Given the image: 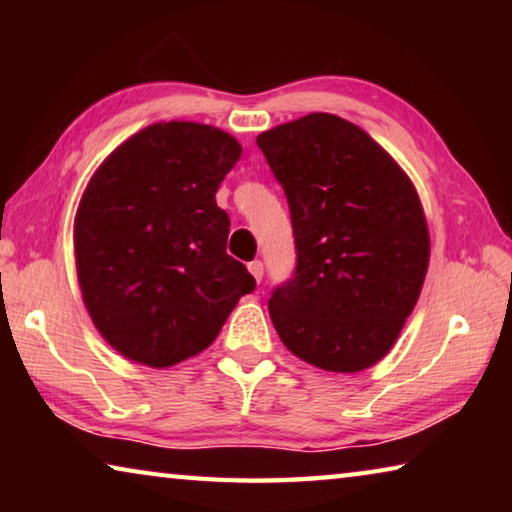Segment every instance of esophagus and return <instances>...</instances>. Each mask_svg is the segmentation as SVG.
<instances>
[{
  "mask_svg": "<svg viewBox=\"0 0 512 512\" xmlns=\"http://www.w3.org/2000/svg\"><path fill=\"white\" fill-rule=\"evenodd\" d=\"M248 271H250V275L255 277L257 282H262V277H264V264L259 262V259H255V262L248 264Z\"/></svg>",
  "mask_w": 512,
  "mask_h": 512,
  "instance_id": "esophagus-1",
  "label": "esophagus"
}]
</instances>
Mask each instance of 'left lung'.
<instances>
[{"label":"left lung","instance_id":"8db88e82","mask_svg":"<svg viewBox=\"0 0 512 512\" xmlns=\"http://www.w3.org/2000/svg\"><path fill=\"white\" fill-rule=\"evenodd\" d=\"M287 194L296 271L268 314L298 359L359 372L384 359L420 298L429 228L411 178L391 155L329 112L257 137Z\"/></svg>","mask_w":512,"mask_h":512}]
</instances>
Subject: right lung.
<instances>
[{"label": "right lung", "mask_w": 512, "mask_h": 512, "mask_svg": "<svg viewBox=\"0 0 512 512\" xmlns=\"http://www.w3.org/2000/svg\"><path fill=\"white\" fill-rule=\"evenodd\" d=\"M241 158L221 128L160 121L117 146L74 219L76 273L94 327L121 357L169 368L219 336L255 289L225 253L216 189Z\"/></svg>", "instance_id": "add662e5"}]
</instances>
